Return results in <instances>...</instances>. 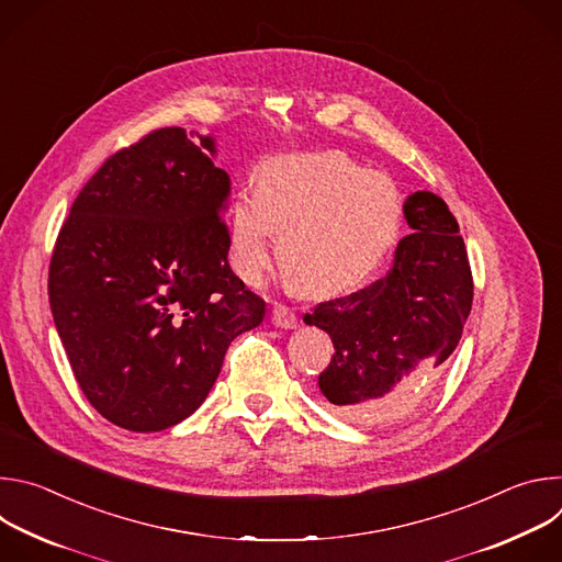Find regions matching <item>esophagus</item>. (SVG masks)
Listing matches in <instances>:
<instances>
[{
    "instance_id": "34e87169",
    "label": "esophagus",
    "mask_w": 562,
    "mask_h": 562,
    "mask_svg": "<svg viewBox=\"0 0 562 562\" xmlns=\"http://www.w3.org/2000/svg\"><path fill=\"white\" fill-rule=\"evenodd\" d=\"M271 323L280 329H293L297 325V315L286 304H276L271 311Z\"/></svg>"
}]
</instances>
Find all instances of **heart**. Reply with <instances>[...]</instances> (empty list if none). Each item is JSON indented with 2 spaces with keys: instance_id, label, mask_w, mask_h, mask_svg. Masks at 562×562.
Wrapping results in <instances>:
<instances>
[{
  "instance_id": "obj_1",
  "label": "heart",
  "mask_w": 562,
  "mask_h": 562,
  "mask_svg": "<svg viewBox=\"0 0 562 562\" xmlns=\"http://www.w3.org/2000/svg\"><path fill=\"white\" fill-rule=\"evenodd\" d=\"M403 202L380 171H364L342 153L267 159L256 191L228 206V256L237 276L260 284L276 260L306 293L334 295L364 282L393 247Z\"/></svg>"
}]
</instances>
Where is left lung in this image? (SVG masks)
I'll return each mask as SVG.
<instances>
[{"label": "left lung", "instance_id": "obj_1", "mask_svg": "<svg viewBox=\"0 0 562 562\" xmlns=\"http://www.w3.org/2000/svg\"><path fill=\"white\" fill-rule=\"evenodd\" d=\"M405 217L414 233L397 243L384 278L304 315L336 349L317 378L319 391L353 423L403 414L449 364L471 311V267L447 204L416 191L405 202Z\"/></svg>", "mask_w": 562, "mask_h": 562}]
</instances>
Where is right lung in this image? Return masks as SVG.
<instances>
[{
  "mask_svg": "<svg viewBox=\"0 0 562 562\" xmlns=\"http://www.w3.org/2000/svg\"><path fill=\"white\" fill-rule=\"evenodd\" d=\"M213 139L155 128L120 148L75 198L48 269L72 375L109 423L162 431L209 395L265 300L228 265L226 171Z\"/></svg>",
  "mask_w": 562,
  "mask_h": 562,
  "instance_id": "add662e5",
  "label": "right lung"
}]
</instances>
